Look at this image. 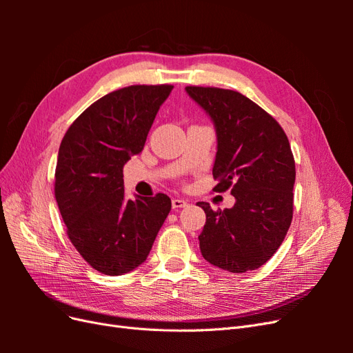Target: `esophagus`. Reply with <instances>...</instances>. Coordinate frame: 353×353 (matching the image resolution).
<instances>
[{
  "label": "esophagus",
  "instance_id": "esophagus-1",
  "mask_svg": "<svg viewBox=\"0 0 353 353\" xmlns=\"http://www.w3.org/2000/svg\"><path fill=\"white\" fill-rule=\"evenodd\" d=\"M187 205H188V203H187V200H184V199H174V200H172V208H174V209L185 208Z\"/></svg>",
  "mask_w": 353,
  "mask_h": 353
}]
</instances>
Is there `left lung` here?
Segmentation results:
<instances>
[{"mask_svg":"<svg viewBox=\"0 0 353 353\" xmlns=\"http://www.w3.org/2000/svg\"><path fill=\"white\" fill-rule=\"evenodd\" d=\"M187 94L215 126V190L231 188L236 203L212 210L199 201L206 223L199 236L209 263L241 274L259 268L280 248L293 218L294 159L283 128L243 94L187 87Z\"/></svg>","mask_w":353,"mask_h":353,"instance_id":"8db88e82","label":"left lung"}]
</instances>
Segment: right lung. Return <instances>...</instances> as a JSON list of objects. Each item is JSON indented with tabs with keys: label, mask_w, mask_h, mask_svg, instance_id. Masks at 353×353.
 <instances>
[{
	"label": "right lung",
	"mask_w": 353,
	"mask_h": 353,
	"mask_svg": "<svg viewBox=\"0 0 353 353\" xmlns=\"http://www.w3.org/2000/svg\"><path fill=\"white\" fill-rule=\"evenodd\" d=\"M172 85H131L92 103L59 148L54 194L68 236L94 270L123 275L145 262L170 199L125 197L123 165L140 154Z\"/></svg>",
	"instance_id": "right-lung-1"
}]
</instances>
